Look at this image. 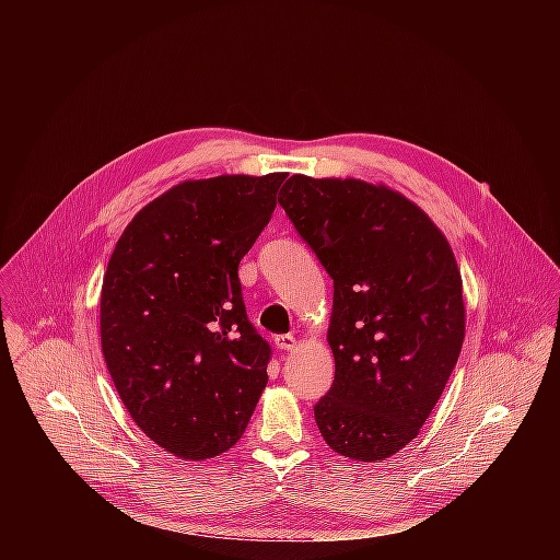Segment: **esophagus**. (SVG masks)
<instances>
[{
    "mask_svg": "<svg viewBox=\"0 0 560 560\" xmlns=\"http://www.w3.org/2000/svg\"><path fill=\"white\" fill-rule=\"evenodd\" d=\"M275 346L279 348V350H294L296 348V339L292 337V335H279V337H275Z\"/></svg>",
    "mask_w": 560,
    "mask_h": 560,
    "instance_id": "1",
    "label": "esophagus"
}]
</instances>
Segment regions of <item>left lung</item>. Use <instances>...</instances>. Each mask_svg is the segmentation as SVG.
<instances>
[{"mask_svg":"<svg viewBox=\"0 0 560 560\" xmlns=\"http://www.w3.org/2000/svg\"><path fill=\"white\" fill-rule=\"evenodd\" d=\"M279 203L335 281L337 370L314 421L335 452L383 460L419 434L458 361L454 253L419 206L385 186L292 175Z\"/></svg>","mask_w":560,"mask_h":560,"instance_id":"obj_1","label":"left lung"}]
</instances>
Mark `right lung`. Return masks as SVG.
<instances>
[{"mask_svg":"<svg viewBox=\"0 0 560 560\" xmlns=\"http://www.w3.org/2000/svg\"><path fill=\"white\" fill-rule=\"evenodd\" d=\"M285 173L184 182L128 223L102 285V350L132 421L182 458H212L248 428L270 343L248 322L238 261Z\"/></svg>","mask_w":560,"mask_h":560,"instance_id":"right-lung-1","label":"right lung"}]
</instances>
